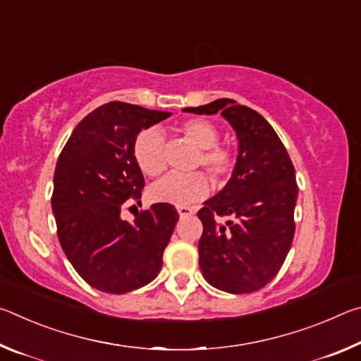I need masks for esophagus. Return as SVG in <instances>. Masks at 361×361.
Segmentation results:
<instances>
[{
  "label": "esophagus",
  "mask_w": 361,
  "mask_h": 361,
  "mask_svg": "<svg viewBox=\"0 0 361 361\" xmlns=\"http://www.w3.org/2000/svg\"><path fill=\"white\" fill-rule=\"evenodd\" d=\"M176 210H178L181 218H183V216H188V215H192V213H194V209H191V207H186V205L176 207Z\"/></svg>",
  "instance_id": "1"
}]
</instances>
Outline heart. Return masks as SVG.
Here are the masks:
<instances>
[{"mask_svg":"<svg viewBox=\"0 0 361 361\" xmlns=\"http://www.w3.org/2000/svg\"><path fill=\"white\" fill-rule=\"evenodd\" d=\"M180 132L199 148L194 167L202 166L215 185H223L234 169V156L226 146L218 145L219 132L210 121L188 119ZM133 157L145 175L157 176L166 169V143L162 132L151 127L137 135L133 143ZM149 199L161 204L188 205L209 194V180L202 172L188 175L170 173L149 186Z\"/></svg>","mask_w":361,"mask_h":361,"instance_id":"obj_1","label":"heart"}]
</instances>
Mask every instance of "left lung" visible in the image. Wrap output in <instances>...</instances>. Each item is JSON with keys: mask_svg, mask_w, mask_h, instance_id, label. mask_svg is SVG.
I'll list each match as a JSON object with an SVG mask.
<instances>
[{"mask_svg": "<svg viewBox=\"0 0 361 361\" xmlns=\"http://www.w3.org/2000/svg\"><path fill=\"white\" fill-rule=\"evenodd\" d=\"M183 111L221 113L239 142L235 167L221 191L205 200L199 266L212 286L232 293L258 291L277 276L295 235V167L272 126L255 109L219 99ZM228 216L226 224L219 218Z\"/></svg>", "mask_w": 361, "mask_h": 361, "instance_id": "left-lung-1", "label": "left lung"}]
</instances>
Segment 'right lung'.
I'll return each mask as SVG.
<instances>
[{"label":"right lung","mask_w":361,"mask_h":361,"mask_svg":"<svg viewBox=\"0 0 361 361\" xmlns=\"http://www.w3.org/2000/svg\"><path fill=\"white\" fill-rule=\"evenodd\" d=\"M170 114L105 103L79 122L60 152L52 192L57 235L75 271L97 290L124 295L161 272L178 212L152 204L129 223L121 210L140 202L145 186L133 157L137 135Z\"/></svg>","instance_id":"right-lung-1"}]
</instances>
